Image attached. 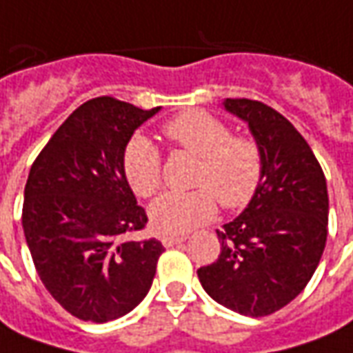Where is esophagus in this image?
<instances>
[{
    "instance_id": "34e87169",
    "label": "esophagus",
    "mask_w": 353,
    "mask_h": 353,
    "mask_svg": "<svg viewBox=\"0 0 353 353\" xmlns=\"http://www.w3.org/2000/svg\"><path fill=\"white\" fill-rule=\"evenodd\" d=\"M187 241V235L185 233H176V235H164L162 236V245L164 246H174V245H179V243H183Z\"/></svg>"
}]
</instances>
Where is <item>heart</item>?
I'll use <instances>...</instances> for the list:
<instances>
[{"instance_id": "obj_1", "label": "heart", "mask_w": 353, "mask_h": 353, "mask_svg": "<svg viewBox=\"0 0 353 353\" xmlns=\"http://www.w3.org/2000/svg\"><path fill=\"white\" fill-rule=\"evenodd\" d=\"M162 134L181 149L199 157L193 185L185 193H168L151 206V223L159 233H183L210 221L218 202L225 210L243 208L260 187L263 159L260 145L233 135L228 122L206 110H185L168 120ZM122 170L137 196L149 199L162 187V159L157 145L134 135L125 143Z\"/></svg>"}]
</instances>
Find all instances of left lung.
<instances>
[{"mask_svg":"<svg viewBox=\"0 0 353 353\" xmlns=\"http://www.w3.org/2000/svg\"><path fill=\"white\" fill-rule=\"evenodd\" d=\"M260 145L263 174L245 212L216 229L218 260L199 273L218 304L263 317L310 283L327 243L329 194L314 151L287 118L260 101L225 99Z\"/></svg>","mask_w":353,"mask_h":353,"instance_id":"obj_1","label":"left lung"}]
</instances>
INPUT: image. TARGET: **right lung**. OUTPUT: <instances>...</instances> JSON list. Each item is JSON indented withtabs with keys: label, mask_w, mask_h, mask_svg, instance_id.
<instances>
[{
	"label": "right lung",
	"mask_w": 353,
	"mask_h": 353,
	"mask_svg": "<svg viewBox=\"0 0 353 353\" xmlns=\"http://www.w3.org/2000/svg\"><path fill=\"white\" fill-rule=\"evenodd\" d=\"M160 107L114 97L78 107L32 164L22 229L39 279L68 314L107 323L147 296L164 246L135 239L147 225L122 170L125 143Z\"/></svg>",
	"instance_id": "right-lung-1"
}]
</instances>
